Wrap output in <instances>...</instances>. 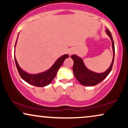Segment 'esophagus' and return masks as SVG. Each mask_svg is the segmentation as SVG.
Here are the masks:
<instances>
[{
	"mask_svg": "<svg viewBox=\"0 0 128 128\" xmlns=\"http://www.w3.org/2000/svg\"><path fill=\"white\" fill-rule=\"evenodd\" d=\"M74 52H75L74 49L73 48H71V49H70L68 50V55H70V56H71V55H73V54H74Z\"/></svg>",
	"mask_w": 128,
	"mask_h": 128,
	"instance_id": "34e87169",
	"label": "esophagus"
}]
</instances>
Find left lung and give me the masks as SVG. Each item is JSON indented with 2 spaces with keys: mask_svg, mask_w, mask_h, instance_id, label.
<instances>
[{
  "mask_svg": "<svg viewBox=\"0 0 128 128\" xmlns=\"http://www.w3.org/2000/svg\"><path fill=\"white\" fill-rule=\"evenodd\" d=\"M106 33L108 35L111 41H112L113 56L110 67L105 72H101V73H96V72H93V71L89 70L88 68H87L82 58L77 56L76 55H73L71 56V58L73 59L74 61L73 67L74 76L79 81L80 84L82 85L86 86H92L98 84L108 76L109 73H110L111 70H112V67L113 65L114 59V44L112 34H111L110 31L108 30V28H107V30H106Z\"/></svg>",
  "mask_w": 128,
  "mask_h": 128,
  "instance_id": "1",
  "label": "left lung"
}]
</instances>
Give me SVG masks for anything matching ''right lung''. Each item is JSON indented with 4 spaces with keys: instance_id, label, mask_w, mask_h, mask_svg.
I'll use <instances>...</instances> for the list:
<instances>
[{
    "instance_id": "obj_1",
    "label": "right lung",
    "mask_w": 128,
    "mask_h": 128,
    "mask_svg": "<svg viewBox=\"0 0 128 128\" xmlns=\"http://www.w3.org/2000/svg\"><path fill=\"white\" fill-rule=\"evenodd\" d=\"M19 35V34H18ZM18 35L17 39H16V43L15 44L14 49V58L15 64H16V68L18 71L20 76L22 79L27 82L28 84H32V85L38 87H44L48 85L52 82L55 77L56 76L57 72L59 70L60 67L62 65V63L66 58H68V55L65 54L62 56L58 58L56 61L54 63V64L49 68L48 70L44 71V72L38 73V74H30L23 70L21 67H20L19 64L16 61L15 55V47H16L17 40L18 38Z\"/></svg>"
}]
</instances>
